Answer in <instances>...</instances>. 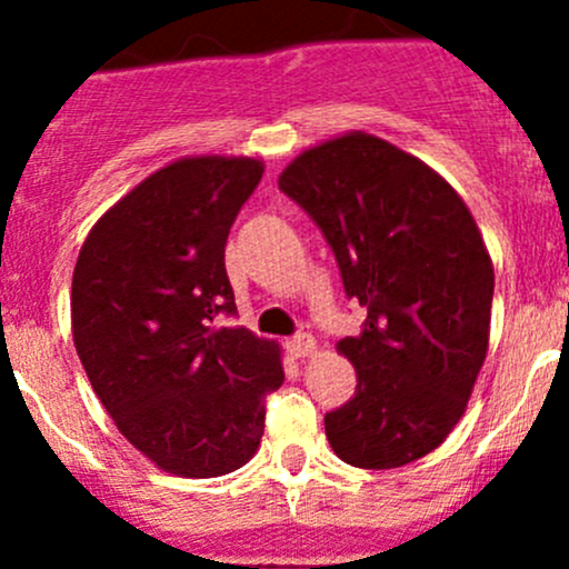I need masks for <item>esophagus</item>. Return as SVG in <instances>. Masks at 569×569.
Wrapping results in <instances>:
<instances>
[{
    "instance_id": "obj_1",
    "label": "esophagus",
    "mask_w": 569,
    "mask_h": 569,
    "mask_svg": "<svg viewBox=\"0 0 569 569\" xmlns=\"http://www.w3.org/2000/svg\"><path fill=\"white\" fill-rule=\"evenodd\" d=\"M286 349L291 352V358H308V355L317 352V341H313V336H308V332H300V336L286 341Z\"/></svg>"
}]
</instances>
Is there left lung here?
Returning a JSON list of instances; mask_svg holds the SVG:
<instances>
[{"label":"left lung","instance_id":"8db88e82","mask_svg":"<svg viewBox=\"0 0 569 569\" xmlns=\"http://www.w3.org/2000/svg\"><path fill=\"white\" fill-rule=\"evenodd\" d=\"M278 183L369 311L338 341L358 388L325 416L332 451L371 470L421 460L462 418L490 341L496 274L476 220L421 159L363 131L302 151Z\"/></svg>","mask_w":569,"mask_h":569}]
</instances>
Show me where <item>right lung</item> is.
I'll return each mask as SVG.
<instances>
[{"instance_id":"add662e5","label":"right lung","mask_w":569,"mask_h":569,"mask_svg":"<svg viewBox=\"0 0 569 569\" xmlns=\"http://www.w3.org/2000/svg\"><path fill=\"white\" fill-rule=\"evenodd\" d=\"M263 176L248 157H187L93 226L71 283L77 355L114 427L189 479L242 468L283 386L280 347L244 327L226 272L233 220Z\"/></svg>"}]
</instances>
